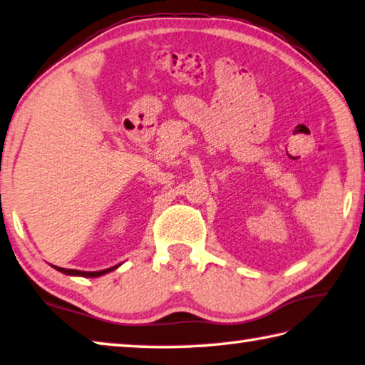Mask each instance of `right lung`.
I'll list each match as a JSON object with an SVG mask.
<instances>
[{"label":"right lung","instance_id":"obj_1","mask_svg":"<svg viewBox=\"0 0 365 365\" xmlns=\"http://www.w3.org/2000/svg\"><path fill=\"white\" fill-rule=\"evenodd\" d=\"M54 267V264H52ZM119 267V264H115V267L107 268V269H101V271H79V269H67V268H61V267H54L57 271H61L63 274H68V276H83V277H98L102 274H107L110 271H113Z\"/></svg>","mask_w":365,"mask_h":365}]
</instances>
